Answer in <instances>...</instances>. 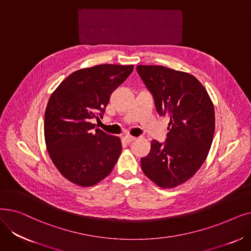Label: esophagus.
<instances>
[{"label":"esophagus","instance_id":"esophagus-1","mask_svg":"<svg viewBox=\"0 0 251 251\" xmlns=\"http://www.w3.org/2000/svg\"><path fill=\"white\" fill-rule=\"evenodd\" d=\"M124 140H125L127 143H130V142H132V141L135 140V137L131 136V135H125V136H124Z\"/></svg>","mask_w":251,"mask_h":251}]
</instances>
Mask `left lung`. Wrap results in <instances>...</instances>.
Masks as SVG:
<instances>
[{
    "label": "left lung",
    "instance_id": "8db88e82",
    "mask_svg": "<svg viewBox=\"0 0 251 251\" xmlns=\"http://www.w3.org/2000/svg\"><path fill=\"white\" fill-rule=\"evenodd\" d=\"M136 70L156 112L170 120L165 142L151 140L141 169L157 186L173 188L191 178L206 159L215 132L214 104L191 74L155 65H138Z\"/></svg>",
    "mask_w": 251,
    "mask_h": 251
}]
</instances>
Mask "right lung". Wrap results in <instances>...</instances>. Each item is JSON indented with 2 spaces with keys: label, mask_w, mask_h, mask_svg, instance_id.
Instances as JSON below:
<instances>
[{
  "label": "right lung",
  "mask_w": 251,
  "mask_h": 251,
  "mask_svg": "<svg viewBox=\"0 0 251 251\" xmlns=\"http://www.w3.org/2000/svg\"><path fill=\"white\" fill-rule=\"evenodd\" d=\"M133 65L103 64L73 72L52 92L45 113V139L59 172L78 186H94L107 177L122 151L119 137L95 129L112 92Z\"/></svg>",
  "instance_id": "obj_1"
}]
</instances>
